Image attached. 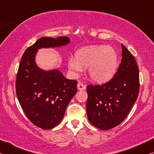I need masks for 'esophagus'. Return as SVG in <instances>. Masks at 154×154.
Here are the masks:
<instances>
[{
  "label": "esophagus",
  "instance_id": "1",
  "mask_svg": "<svg viewBox=\"0 0 154 154\" xmlns=\"http://www.w3.org/2000/svg\"><path fill=\"white\" fill-rule=\"evenodd\" d=\"M85 88H86L85 85H83L82 83H79L77 84V89L79 90H85Z\"/></svg>",
  "mask_w": 154,
  "mask_h": 154
}]
</instances>
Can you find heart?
<instances>
[{"label": "heart", "instance_id": "heart-1", "mask_svg": "<svg viewBox=\"0 0 154 154\" xmlns=\"http://www.w3.org/2000/svg\"><path fill=\"white\" fill-rule=\"evenodd\" d=\"M68 69L77 75L88 67L91 80L96 83H105L113 77L118 66V55L111 46L90 45L79 49L75 57L67 60Z\"/></svg>", "mask_w": 154, "mask_h": 154}]
</instances>
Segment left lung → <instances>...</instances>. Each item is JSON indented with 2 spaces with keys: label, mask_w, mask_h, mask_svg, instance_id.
I'll return each instance as SVG.
<instances>
[{
  "label": "left lung",
  "mask_w": 154,
  "mask_h": 154,
  "mask_svg": "<svg viewBox=\"0 0 154 154\" xmlns=\"http://www.w3.org/2000/svg\"><path fill=\"white\" fill-rule=\"evenodd\" d=\"M122 49V61L114 77L105 84L87 86L88 120L103 130L120 124L139 95V72L137 62L123 44Z\"/></svg>",
  "instance_id": "left-lung-1"
}]
</instances>
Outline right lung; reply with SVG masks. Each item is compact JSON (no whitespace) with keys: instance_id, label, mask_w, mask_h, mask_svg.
<instances>
[{"instance_id":"right-lung-1","label":"right lung","mask_w":154,"mask_h":154,"mask_svg":"<svg viewBox=\"0 0 154 154\" xmlns=\"http://www.w3.org/2000/svg\"><path fill=\"white\" fill-rule=\"evenodd\" d=\"M69 43L67 36L41 38L26 49L19 65L15 83L17 99L29 120L44 130L53 128L61 122L77 92V82L66 79L58 69H40L36 54L39 49L60 48Z\"/></svg>"}]
</instances>
